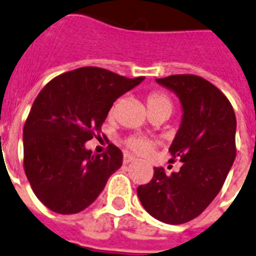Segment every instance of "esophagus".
<instances>
[{
    "instance_id": "esophagus-1",
    "label": "esophagus",
    "mask_w": 256,
    "mask_h": 256,
    "mask_svg": "<svg viewBox=\"0 0 256 256\" xmlns=\"http://www.w3.org/2000/svg\"><path fill=\"white\" fill-rule=\"evenodd\" d=\"M134 160V158L132 156V155H128V154H124V163L128 164L130 163V162Z\"/></svg>"
}]
</instances>
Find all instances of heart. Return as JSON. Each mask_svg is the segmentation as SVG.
Listing matches in <instances>:
<instances>
[{
    "instance_id": "heart-1",
    "label": "heart",
    "mask_w": 256,
    "mask_h": 256,
    "mask_svg": "<svg viewBox=\"0 0 256 256\" xmlns=\"http://www.w3.org/2000/svg\"><path fill=\"white\" fill-rule=\"evenodd\" d=\"M147 105H148L150 112L159 109L172 110V101L166 93L163 92H151L147 96ZM114 108H112L110 113H113ZM124 144L126 148L130 150L132 152L136 154L139 156H147L152 152L155 147L158 146L156 140L143 136V135H130L124 140Z\"/></svg>"
}]
</instances>
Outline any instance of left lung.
Here are the masks:
<instances>
[{"label": "left lung", "instance_id": "1", "mask_svg": "<svg viewBox=\"0 0 256 256\" xmlns=\"http://www.w3.org/2000/svg\"><path fill=\"white\" fill-rule=\"evenodd\" d=\"M182 101V122L171 147L170 162H182L167 176L154 168L150 182L136 193L156 220L180 225L200 216L214 200L236 159V113L220 89L196 74L156 78Z\"/></svg>", "mask_w": 256, "mask_h": 256}]
</instances>
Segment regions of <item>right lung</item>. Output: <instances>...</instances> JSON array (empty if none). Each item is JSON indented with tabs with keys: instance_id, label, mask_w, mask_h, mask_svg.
Here are the masks:
<instances>
[{
	"instance_id": "obj_1",
	"label": "right lung",
	"mask_w": 256,
	"mask_h": 256,
	"mask_svg": "<svg viewBox=\"0 0 256 256\" xmlns=\"http://www.w3.org/2000/svg\"><path fill=\"white\" fill-rule=\"evenodd\" d=\"M98 67L56 76L39 92L24 126V168L44 206L59 214L84 210L122 166L110 143L93 155L85 142L101 132L116 100L143 81Z\"/></svg>"
}]
</instances>
